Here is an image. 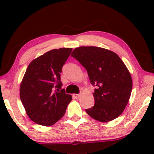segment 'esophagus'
<instances>
[{
	"mask_svg": "<svg viewBox=\"0 0 154 154\" xmlns=\"http://www.w3.org/2000/svg\"><path fill=\"white\" fill-rule=\"evenodd\" d=\"M80 96H81V94H75L74 95H73V97H75V98H76V99L79 98V97H80Z\"/></svg>",
	"mask_w": 154,
	"mask_h": 154,
	"instance_id": "obj_1",
	"label": "esophagus"
}]
</instances>
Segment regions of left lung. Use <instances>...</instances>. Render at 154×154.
<instances>
[{
    "instance_id": "1",
    "label": "left lung",
    "mask_w": 154,
    "mask_h": 154,
    "mask_svg": "<svg viewBox=\"0 0 154 154\" xmlns=\"http://www.w3.org/2000/svg\"><path fill=\"white\" fill-rule=\"evenodd\" d=\"M71 55L87 70L96 87L94 105L85 109L88 114L103 123L116 119L125 109L132 88L131 75L121 59L115 52L93 46L75 48Z\"/></svg>"
}]
</instances>
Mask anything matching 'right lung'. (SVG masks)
Segmentation results:
<instances>
[{"instance_id":"add662e5","label":"right lung","mask_w":154,"mask_h":154,"mask_svg":"<svg viewBox=\"0 0 154 154\" xmlns=\"http://www.w3.org/2000/svg\"><path fill=\"white\" fill-rule=\"evenodd\" d=\"M72 48L52 50L29 65L20 86V99L34 123L53 125L62 119L72 100L62 89L60 73Z\"/></svg>"}]
</instances>
